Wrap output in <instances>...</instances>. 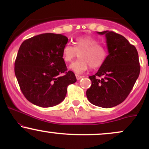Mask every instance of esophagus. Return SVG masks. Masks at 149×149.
<instances>
[{"label":"esophagus","instance_id":"34e87169","mask_svg":"<svg viewBox=\"0 0 149 149\" xmlns=\"http://www.w3.org/2000/svg\"><path fill=\"white\" fill-rule=\"evenodd\" d=\"M76 79L78 80H80L82 78H83V76H80V75H78V74H76Z\"/></svg>","mask_w":149,"mask_h":149}]
</instances>
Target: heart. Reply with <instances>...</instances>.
Returning <instances> with one entry per match:
<instances>
[{
    "label": "heart",
    "instance_id": "1",
    "mask_svg": "<svg viewBox=\"0 0 149 149\" xmlns=\"http://www.w3.org/2000/svg\"><path fill=\"white\" fill-rule=\"evenodd\" d=\"M79 53V59L72 63L70 69L77 73H82L91 67L98 69L104 64L107 57V49L98 43L97 39L90 36L77 37L74 47L66 44L62 49V58L65 62H71Z\"/></svg>",
    "mask_w": 149,
    "mask_h": 149
}]
</instances>
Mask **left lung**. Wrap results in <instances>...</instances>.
I'll return each instance as SVG.
<instances>
[{
	"instance_id": "left-lung-1",
	"label": "left lung",
	"mask_w": 149,
	"mask_h": 149,
	"mask_svg": "<svg viewBox=\"0 0 149 149\" xmlns=\"http://www.w3.org/2000/svg\"><path fill=\"white\" fill-rule=\"evenodd\" d=\"M97 33L105 35L109 55L97 73L89 76L92 85L86 95L94 105L111 108L122 103L133 88L140 73L139 56L122 35L109 31Z\"/></svg>"
}]
</instances>
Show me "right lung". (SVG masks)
<instances>
[{"label":"right lung","mask_w":149,"mask_h":149,"mask_svg":"<svg viewBox=\"0 0 149 149\" xmlns=\"http://www.w3.org/2000/svg\"><path fill=\"white\" fill-rule=\"evenodd\" d=\"M67 42L64 35L47 33L30 38L20 45L15 73L31 103L44 108L57 105L65 99L68 85L76 82L62 58Z\"/></svg>","instance_id":"right-lung-1"}]
</instances>
